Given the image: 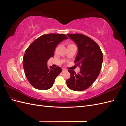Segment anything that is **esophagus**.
<instances>
[{
  "label": "esophagus",
  "mask_w": 126,
  "mask_h": 126,
  "mask_svg": "<svg viewBox=\"0 0 126 126\" xmlns=\"http://www.w3.org/2000/svg\"><path fill=\"white\" fill-rule=\"evenodd\" d=\"M67 70L65 69V68H63L62 69V72H64V71H66Z\"/></svg>",
  "instance_id": "esophagus-1"
}]
</instances>
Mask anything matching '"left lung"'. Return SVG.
<instances>
[{
    "mask_svg": "<svg viewBox=\"0 0 126 126\" xmlns=\"http://www.w3.org/2000/svg\"><path fill=\"white\" fill-rule=\"evenodd\" d=\"M77 45L78 51L75 63L80 67L79 73L68 70L70 77L67 80L68 87L74 91H83L92 85L99 75L103 54L99 46L93 39L82 34H67Z\"/></svg>",
    "mask_w": 126,
    "mask_h": 126,
    "instance_id": "1",
    "label": "left lung"
}]
</instances>
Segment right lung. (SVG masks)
Returning a JSON list of instances; mask_svg holds the SVG:
<instances>
[{
    "instance_id": "1",
    "label": "right lung",
    "mask_w": 126,
    "mask_h": 126,
    "mask_svg": "<svg viewBox=\"0 0 126 126\" xmlns=\"http://www.w3.org/2000/svg\"><path fill=\"white\" fill-rule=\"evenodd\" d=\"M68 37L63 33L46 34L30 45L23 58V66L28 80L34 88L47 90L51 88L62 68L47 66L48 60L54 55L56 46Z\"/></svg>"
}]
</instances>
